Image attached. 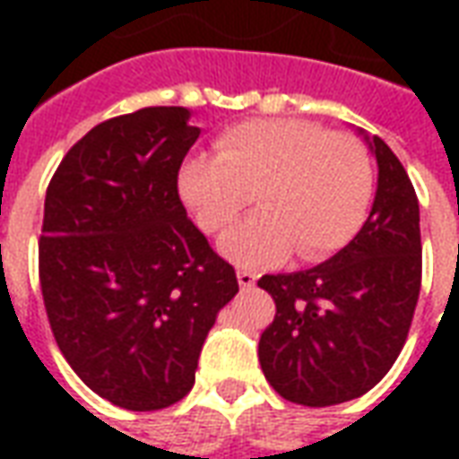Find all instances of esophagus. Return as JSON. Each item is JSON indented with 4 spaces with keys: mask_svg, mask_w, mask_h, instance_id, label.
<instances>
[{
    "mask_svg": "<svg viewBox=\"0 0 459 459\" xmlns=\"http://www.w3.org/2000/svg\"><path fill=\"white\" fill-rule=\"evenodd\" d=\"M255 280H258V275H255V273H250V270H238L240 290H250L253 285H255Z\"/></svg>",
    "mask_w": 459,
    "mask_h": 459,
    "instance_id": "1",
    "label": "esophagus"
}]
</instances>
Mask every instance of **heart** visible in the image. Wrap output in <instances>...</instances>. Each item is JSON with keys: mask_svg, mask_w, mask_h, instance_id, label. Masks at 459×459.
Listing matches in <instances>:
<instances>
[{"mask_svg": "<svg viewBox=\"0 0 459 459\" xmlns=\"http://www.w3.org/2000/svg\"><path fill=\"white\" fill-rule=\"evenodd\" d=\"M216 157H189L179 196L201 230L221 236L250 196L260 211L221 240L240 268H263L298 248L325 260L354 238L374 196L371 157L361 142L295 117L238 122L216 137Z\"/></svg>", "mask_w": 459, "mask_h": 459, "instance_id": "b5f03b06", "label": "heart"}]
</instances>
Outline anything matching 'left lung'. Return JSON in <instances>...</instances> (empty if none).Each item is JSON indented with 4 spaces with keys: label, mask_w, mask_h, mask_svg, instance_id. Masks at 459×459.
<instances>
[{
    "label": "left lung",
    "mask_w": 459,
    "mask_h": 459,
    "mask_svg": "<svg viewBox=\"0 0 459 459\" xmlns=\"http://www.w3.org/2000/svg\"><path fill=\"white\" fill-rule=\"evenodd\" d=\"M378 189L354 240L315 268L263 275L275 317L260 334L268 384L290 403L325 408L371 391L401 354L420 295V209L403 164L366 137Z\"/></svg>",
    "instance_id": "1"
}]
</instances>
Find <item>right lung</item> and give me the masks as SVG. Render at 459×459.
Wrapping results in <instances>:
<instances>
[{
    "label": "right lung",
    "mask_w": 459,
    "mask_h": 459,
    "mask_svg": "<svg viewBox=\"0 0 459 459\" xmlns=\"http://www.w3.org/2000/svg\"><path fill=\"white\" fill-rule=\"evenodd\" d=\"M189 115L142 108L95 125L46 189L39 280L56 344L88 388L142 413L189 394L204 339L238 292L179 199L201 132Z\"/></svg>",
    "instance_id": "obj_1"
}]
</instances>
